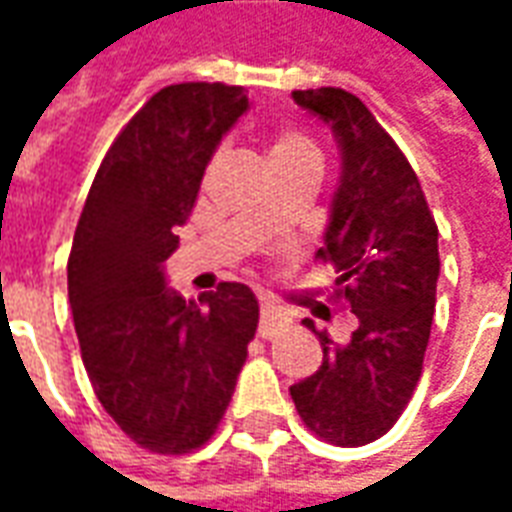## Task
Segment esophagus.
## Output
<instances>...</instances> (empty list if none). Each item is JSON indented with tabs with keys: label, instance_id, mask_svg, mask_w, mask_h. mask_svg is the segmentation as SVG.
Returning <instances> with one entry per match:
<instances>
[{
	"label": "esophagus",
	"instance_id": "esophagus-1",
	"mask_svg": "<svg viewBox=\"0 0 512 512\" xmlns=\"http://www.w3.org/2000/svg\"><path fill=\"white\" fill-rule=\"evenodd\" d=\"M290 323V315L279 304H274V301H263L260 304V337H274V334H279L285 326Z\"/></svg>",
	"mask_w": 512,
	"mask_h": 512
}]
</instances>
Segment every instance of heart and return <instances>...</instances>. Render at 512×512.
<instances>
[{
  "label": "heart",
  "mask_w": 512,
  "mask_h": 512,
  "mask_svg": "<svg viewBox=\"0 0 512 512\" xmlns=\"http://www.w3.org/2000/svg\"><path fill=\"white\" fill-rule=\"evenodd\" d=\"M296 158H318V147L312 145L307 136L296 131H279L268 147V164L277 161H296Z\"/></svg>",
  "instance_id": "1"
}]
</instances>
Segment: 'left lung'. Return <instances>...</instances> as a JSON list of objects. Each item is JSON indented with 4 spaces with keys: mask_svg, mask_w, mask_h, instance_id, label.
Listing matches in <instances>:
<instances>
[{
    "mask_svg": "<svg viewBox=\"0 0 512 512\" xmlns=\"http://www.w3.org/2000/svg\"><path fill=\"white\" fill-rule=\"evenodd\" d=\"M293 101L332 128L340 180L318 257L337 271L334 296L356 315L348 343L304 318L321 367L290 386L304 425L337 447L384 436L414 395L439 282V227L414 169L373 112L340 87L296 90Z\"/></svg>",
    "mask_w": 512,
    "mask_h": 512,
    "instance_id": "obj_1",
    "label": "left lung"
}]
</instances>
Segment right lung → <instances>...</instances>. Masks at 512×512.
Masks as SVG:
<instances>
[{"label":"right lung","instance_id":"1","mask_svg":"<svg viewBox=\"0 0 512 512\" xmlns=\"http://www.w3.org/2000/svg\"><path fill=\"white\" fill-rule=\"evenodd\" d=\"M246 109L244 87L222 82L158 90L109 147L73 235L68 299L90 384L120 430L161 455L211 439L257 329L241 282L197 304L164 279L205 167Z\"/></svg>","mask_w":512,"mask_h":512}]
</instances>
